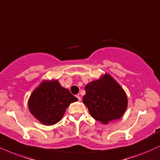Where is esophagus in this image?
Wrapping results in <instances>:
<instances>
[{
  "label": "esophagus",
  "mask_w": 160,
  "mask_h": 160,
  "mask_svg": "<svg viewBox=\"0 0 160 160\" xmlns=\"http://www.w3.org/2000/svg\"><path fill=\"white\" fill-rule=\"evenodd\" d=\"M77 98H78V101H80V100H81V98H80V97H79V96H77L76 97Z\"/></svg>",
  "instance_id": "1"
}]
</instances>
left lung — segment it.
<instances>
[{"label":"left lung","instance_id":"obj_1","mask_svg":"<svg viewBox=\"0 0 160 160\" xmlns=\"http://www.w3.org/2000/svg\"><path fill=\"white\" fill-rule=\"evenodd\" d=\"M83 103L91 116L103 123L119 119L127 107V97L121 87L109 74L86 86Z\"/></svg>","mask_w":160,"mask_h":160}]
</instances>
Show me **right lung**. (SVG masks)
I'll return each mask as SVG.
<instances>
[{"instance_id": "add662e5", "label": "right lung", "mask_w": 160, "mask_h": 160, "mask_svg": "<svg viewBox=\"0 0 160 160\" xmlns=\"http://www.w3.org/2000/svg\"><path fill=\"white\" fill-rule=\"evenodd\" d=\"M77 100L58 80L44 81L32 93L28 107L31 114L42 123L53 125L61 121L68 106Z\"/></svg>"}]
</instances>
